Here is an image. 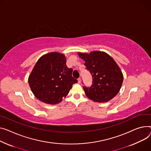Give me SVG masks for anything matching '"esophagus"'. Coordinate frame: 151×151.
<instances>
[{
    "instance_id": "34e87169",
    "label": "esophagus",
    "mask_w": 151,
    "mask_h": 151,
    "mask_svg": "<svg viewBox=\"0 0 151 151\" xmlns=\"http://www.w3.org/2000/svg\"><path fill=\"white\" fill-rule=\"evenodd\" d=\"M78 83H81V78H79L78 79Z\"/></svg>"
}]
</instances>
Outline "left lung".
<instances>
[{"label": "left lung", "mask_w": 151, "mask_h": 151, "mask_svg": "<svg viewBox=\"0 0 151 151\" xmlns=\"http://www.w3.org/2000/svg\"><path fill=\"white\" fill-rule=\"evenodd\" d=\"M92 75L93 84L83 87L86 95L95 102L110 101L119 92L123 81L121 69L109 55L104 52L78 53Z\"/></svg>", "instance_id": "8db88e82"}]
</instances>
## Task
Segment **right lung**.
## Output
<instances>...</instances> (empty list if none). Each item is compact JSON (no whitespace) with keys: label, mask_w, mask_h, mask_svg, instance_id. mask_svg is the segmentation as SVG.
I'll list each match as a JSON object with an SVG mask.
<instances>
[{"label":"right lung","mask_w":151,"mask_h":151,"mask_svg":"<svg viewBox=\"0 0 151 151\" xmlns=\"http://www.w3.org/2000/svg\"><path fill=\"white\" fill-rule=\"evenodd\" d=\"M72 68L66 65V57L56 52L40 58L28 77V84L35 96L44 103L58 104L65 98L73 84Z\"/></svg>","instance_id":"right-lung-1"}]
</instances>
